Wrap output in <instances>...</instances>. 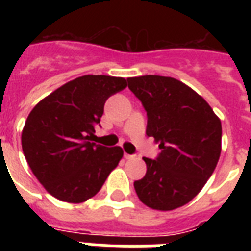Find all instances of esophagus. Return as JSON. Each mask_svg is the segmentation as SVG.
I'll list each match as a JSON object with an SVG mask.
<instances>
[{
    "label": "esophagus",
    "instance_id": "obj_1",
    "mask_svg": "<svg viewBox=\"0 0 251 251\" xmlns=\"http://www.w3.org/2000/svg\"><path fill=\"white\" fill-rule=\"evenodd\" d=\"M124 157H125L126 160H130V158H133L134 156H133V154H127V153H125V154H124Z\"/></svg>",
    "mask_w": 251,
    "mask_h": 251
}]
</instances>
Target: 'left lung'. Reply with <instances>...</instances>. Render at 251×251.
Returning a JSON list of instances; mask_svg holds the SVG:
<instances>
[{
	"label": "left lung",
	"mask_w": 251,
	"mask_h": 251,
	"mask_svg": "<svg viewBox=\"0 0 251 251\" xmlns=\"http://www.w3.org/2000/svg\"><path fill=\"white\" fill-rule=\"evenodd\" d=\"M127 87L147 111V136L157 157H144L147 174L134 181L137 196L153 210L169 211L199 194L221 156L222 124L210 104L187 84L160 75L129 77Z\"/></svg>",
	"instance_id": "obj_1"
}]
</instances>
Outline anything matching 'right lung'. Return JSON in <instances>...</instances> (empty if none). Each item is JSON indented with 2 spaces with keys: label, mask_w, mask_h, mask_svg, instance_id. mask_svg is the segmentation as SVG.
<instances>
[{
  "label": "right lung",
  "mask_w": 251,
  "mask_h": 251,
  "mask_svg": "<svg viewBox=\"0 0 251 251\" xmlns=\"http://www.w3.org/2000/svg\"><path fill=\"white\" fill-rule=\"evenodd\" d=\"M127 86L124 77L84 75L63 84L30 111L21 145L32 172L56 199L82 203L102 188L124 156L120 147L95 144L109 97Z\"/></svg>",
  "instance_id": "add662e5"
}]
</instances>
